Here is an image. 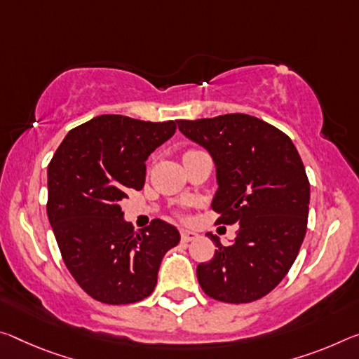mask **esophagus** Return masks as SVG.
<instances>
[{"mask_svg":"<svg viewBox=\"0 0 359 359\" xmlns=\"http://www.w3.org/2000/svg\"><path fill=\"white\" fill-rule=\"evenodd\" d=\"M182 241L184 243H189V241H193V240H196L198 238V233L196 231H193V230H182Z\"/></svg>","mask_w":359,"mask_h":359,"instance_id":"obj_1","label":"esophagus"}]
</instances>
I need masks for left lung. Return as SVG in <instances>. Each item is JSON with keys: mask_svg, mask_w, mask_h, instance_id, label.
I'll use <instances>...</instances> for the list:
<instances>
[{"mask_svg": "<svg viewBox=\"0 0 359 359\" xmlns=\"http://www.w3.org/2000/svg\"><path fill=\"white\" fill-rule=\"evenodd\" d=\"M177 124L215 164L210 206L219 222L240 225L229 246L208 233L217 249L198 265L200 286L220 302L264 297L287 275L305 238L310 184L299 151L280 129L243 113Z\"/></svg>", "mask_w": 359, "mask_h": 359, "instance_id": "1", "label": "left lung"}]
</instances>
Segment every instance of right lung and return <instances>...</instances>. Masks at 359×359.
<instances>
[{
  "label": "right lung",
  "mask_w": 359,
  "mask_h": 359,
  "mask_svg": "<svg viewBox=\"0 0 359 359\" xmlns=\"http://www.w3.org/2000/svg\"><path fill=\"white\" fill-rule=\"evenodd\" d=\"M174 121L102 115L65 135L48 166V217L68 271L90 297L134 304L153 292L180 233L155 219L134 230L119 201L142 190L145 161L172 137Z\"/></svg>",
  "instance_id": "add662e5"
}]
</instances>
